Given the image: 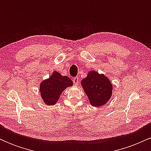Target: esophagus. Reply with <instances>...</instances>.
Returning a JSON list of instances; mask_svg holds the SVG:
<instances>
[{"label":"esophagus","instance_id":"34e87169","mask_svg":"<svg viewBox=\"0 0 151 151\" xmlns=\"http://www.w3.org/2000/svg\"><path fill=\"white\" fill-rule=\"evenodd\" d=\"M79 79L78 77L73 78V83L74 85H78V84H79Z\"/></svg>","mask_w":151,"mask_h":151}]
</instances>
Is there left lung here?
Segmentation results:
<instances>
[{
	"label": "left lung",
	"instance_id": "8db88e82",
	"mask_svg": "<svg viewBox=\"0 0 151 151\" xmlns=\"http://www.w3.org/2000/svg\"><path fill=\"white\" fill-rule=\"evenodd\" d=\"M84 92L87 95L90 104L99 107L109 101L112 95L113 86L104 74L96 71H90L86 77L81 81Z\"/></svg>",
	"mask_w": 151,
	"mask_h": 151
}]
</instances>
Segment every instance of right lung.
<instances>
[{"label": "right lung", "instance_id": "add662e5", "mask_svg": "<svg viewBox=\"0 0 151 151\" xmlns=\"http://www.w3.org/2000/svg\"><path fill=\"white\" fill-rule=\"evenodd\" d=\"M73 85L70 77L62 76L58 72H53L52 75L40 84L41 97L47 105H55L66 88Z\"/></svg>", "mask_w": 151, "mask_h": 151}]
</instances>
